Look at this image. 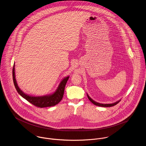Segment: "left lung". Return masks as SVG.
<instances>
[{
    "mask_svg": "<svg viewBox=\"0 0 146 146\" xmlns=\"http://www.w3.org/2000/svg\"><path fill=\"white\" fill-rule=\"evenodd\" d=\"M87 96H88V99L89 100V101H90V102H92V103H93L94 105L98 106H101V107H112V106H113L117 104L121 101V100H119V101H117V102H115V103L110 104H102L98 103V102L94 101V100H93L89 96V95H88V94H87Z\"/></svg>",
    "mask_w": 146,
    "mask_h": 146,
    "instance_id": "1",
    "label": "left lung"
}]
</instances>
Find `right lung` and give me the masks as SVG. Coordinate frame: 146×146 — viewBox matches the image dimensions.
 <instances>
[{
    "instance_id": "add662e5",
    "label": "right lung",
    "mask_w": 146,
    "mask_h": 146,
    "mask_svg": "<svg viewBox=\"0 0 146 146\" xmlns=\"http://www.w3.org/2000/svg\"><path fill=\"white\" fill-rule=\"evenodd\" d=\"M15 64L13 65V80L15 86L19 93V94L23 98L26 100L27 101H29L31 104L38 107H51L54 106L57 104H58L62 99L63 94H64V88L66 86V83L69 78V76H67L64 78L62 80L61 82V83L59 84L57 89L52 94L46 95V96H31L30 95H28L26 93H25L23 92H22L20 89V88L19 87L16 77H15Z\"/></svg>"
}]
</instances>
